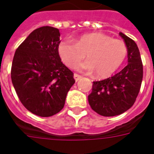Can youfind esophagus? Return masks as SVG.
Instances as JSON below:
<instances>
[{"label": "esophagus", "mask_w": 154, "mask_h": 154, "mask_svg": "<svg viewBox=\"0 0 154 154\" xmlns=\"http://www.w3.org/2000/svg\"><path fill=\"white\" fill-rule=\"evenodd\" d=\"M73 77H74V79H75V81H76V82L79 81L81 78H82V76H81V75H78V74H77V73H74Z\"/></svg>", "instance_id": "1"}]
</instances>
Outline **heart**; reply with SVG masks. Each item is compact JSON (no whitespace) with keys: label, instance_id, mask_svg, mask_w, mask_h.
<instances>
[{"label":"heart","instance_id":"b5f03b06","mask_svg":"<svg viewBox=\"0 0 154 154\" xmlns=\"http://www.w3.org/2000/svg\"><path fill=\"white\" fill-rule=\"evenodd\" d=\"M58 53L63 63L69 68H75L85 58L86 62L78 69L95 72L99 77H107L120 68L127 56L125 42L106 34H85L74 42L70 38L62 40L58 45Z\"/></svg>","mask_w":154,"mask_h":154}]
</instances>
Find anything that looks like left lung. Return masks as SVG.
Here are the masks:
<instances>
[{
	"label": "left lung",
	"instance_id": "left-lung-1",
	"mask_svg": "<svg viewBox=\"0 0 154 154\" xmlns=\"http://www.w3.org/2000/svg\"><path fill=\"white\" fill-rule=\"evenodd\" d=\"M119 35L127 47L128 64L112 77L93 82L92 91L88 95L91 109L103 117L122 114L131 108L143 79V63L136 43L122 32Z\"/></svg>",
	"mask_w": 154,
	"mask_h": 154
}]
</instances>
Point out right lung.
<instances>
[{
  "mask_svg": "<svg viewBox=\"0 0 154 154\" xmlns=\"http://www.w3.org/2000/svg\"><path fill=\"white\" fill-rule=\"evenodd\" d=\"M58 28H36L19 45L14 56L11 80L20 102L40 117H51L64 106L75 83L73 72L61 61Z\"/></svg>",
  "mask_w": 154,
  "mask_h": 154,
  "instance_id": "right-lung-1",
  "label": "right lung"
}]
</instances>
